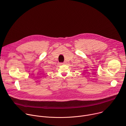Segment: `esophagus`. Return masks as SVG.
<instances>
[{
    "mask_svg": "<svg viewBox=\"0 0 126 126\" xmlns=\"http://www.w3.org/2000/svg\"><path fill=\"white\" fill-rule=\"evenodd\" d=\"M66 63V62H63V63H61V64H65Z\"/></svg>",
    "mask_w": 126,
    "mask_h": 126,
    "instance_id": "1",
    "label": "esophagus"
}]
</instances>
